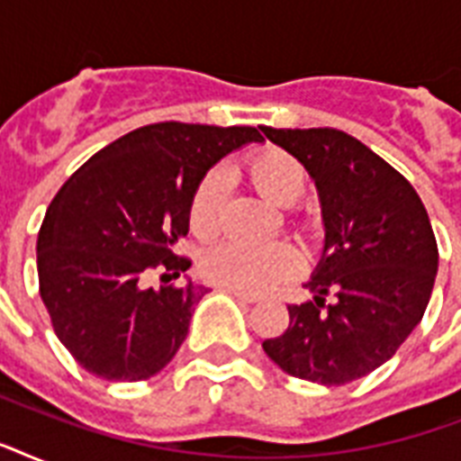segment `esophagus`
<instances>
[{"mask_svg": "<svg viewBox=\"0 0 461 461\" xmlns=\"http://www.w3.org/2000/svg\"><path fill=\"white\" fill-rule=\"evenodd\" d=\"M222 292H227V294H231V296H234V299H239V302H244V303H256V302H258V296H256V294H246V292H237V289L222 287Z\"/></svg>", "mask_w": 461, "mask_h": 461, "instance_id": "1", "label": "esophagus"}]
</instances>
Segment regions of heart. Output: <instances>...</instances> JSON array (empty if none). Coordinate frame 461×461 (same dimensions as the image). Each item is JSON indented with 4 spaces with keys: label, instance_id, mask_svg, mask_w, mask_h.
<instances>
[{
    "label": "heart",
    "instance_id": "heart-1",
    "mask_svg": "<svg viewBox=\"0 0 461 461\" xmlns=\"http://www.w3.org/2000/svg\"><path fill=\"white\" fill-rule=\"evenodd\" d=\"M244 172L260 194L289 208L306 191V167L292 153L275 146L256 148L244 158ZM227 205V179L222 172H208L195 184L188 201V227L198 239H212L222 230ZM299 253L289 244H220L203 253L198 270L203 280L217 287L237 289L246 294L263 292L275 282L296 273Z\"/></svg>",
    "mask_w": 461,
    "mask_h": 461
}]
</instances>
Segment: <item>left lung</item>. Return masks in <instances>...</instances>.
Here are the masks:
<instances>
[{
  "label": "left lung",
  "instance_id": "1",
  "mask_svg": "<svg viewBox=\"0 0 461 461\" xmlns=\"http://www.w3.org/2000/svg\"><path fill=\"white\" fill-rule=\"evenodd\" d=\"M260 131L306 167L325 224L321 263L303 285L313 302L287 306L289 328L263 349L294 378L347 385L393 358L426 313L438 273L429 212L414 186L349 133Z\"/></svg>",
  "mask_w": 461,
  "mask_h": 461
}]
</instances>
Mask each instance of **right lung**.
<instances>
[{
    "instance_id": "add662e5",
    "label": "right lung",
    "mask_w": 461,
    "mask_h": 461,
    "mask_svg": "<svg viewBox=\"0 0 461 461\" xmlns=\"http://www.w3.org/2000/svg\"><path fill=\"white\" fill-rule=\"evenodd\" d=\"M263 136L253 126L162 122L126 133L68 176L38 234L40 296L68 354L104 380L153 378L188 335L208 287L169 285L188 201L217 159ZM158 269L166 282L148 288Z\"/></svg>"
}]
</instances>
